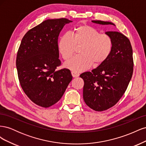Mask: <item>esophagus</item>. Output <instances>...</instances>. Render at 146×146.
<instances>
[{"label":"esophagus","instance_id":"1","mask_svg":"<svg viewBox=\"0 0 146 146\" xmlns=\"http://www.w3.org/2000/svg\"><path fill=\"white\" fill-rule=\"evenodd\" d=\"M71 74H72V76L73 77L76 78V77H77L79 76V74L77 72H75V71H72L71 72Z\"/></svg>","mask_w":146,"mask_h":146}]
</instances>
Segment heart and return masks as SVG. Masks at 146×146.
<instances>
[{"instance_id":"obj_1","label":"heart","mask_w":146,"mask_h":146,"mask_svg":"<svg viewBox=\"0 0 146 146\" xmlns=\"http://www.w3.org/2000/svg\"><path fill=\"white\" fill-rule=\"evenodd\" d=\"M80 46V55L73 56L65 63L68 69L76 72L84 71L94 63L99 65L104 63L111 55L113 42L109 35L100 34L98 30L88 25L75 27L72 35L64 33L60 39L58 48L64 60H68Z\"/></svg>"}]
</instances>
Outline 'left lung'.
Returning a JSON list of instances; mask_svg holds the SVG:
<instances>
[{
	"instance_id": "1",
	"label": "left lung",
	"mask_w": 146,
	"mask_h": 146,
	"mask_svg": "<svg viewBox=\"0 0 146 146\" xmlns=\"http://www.w3.org/2000/svg\"><path fill=\"white\" fill-rule=\"evenodd\" d=\"M92 22L114 25L110 22ZM105 33L113 42L111 55L91 72H83L80 76L84 81V101L97 111H105L117 104L125 92L133 72V50L129 39L117 32Z\"/></svg>"
}]
</instances>
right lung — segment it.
<instances>
[{"label":"right lung","mask_w":146,"mask_h":146,"mask_svg":"<svg viewBox=\"0 0 146 146\" xmlns=\"http://www.w3.org/2000/svg\"><path fill=\"white\" fill-rule=\"evenodd\" d=\"M66 18L47 19L29 30L22 39L16 56L21 86L33 103L44 108L59 101L72 79L70 70L61 65L58 39Z\"/></svg>","instance_id":"1"}]
</instances>
